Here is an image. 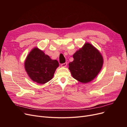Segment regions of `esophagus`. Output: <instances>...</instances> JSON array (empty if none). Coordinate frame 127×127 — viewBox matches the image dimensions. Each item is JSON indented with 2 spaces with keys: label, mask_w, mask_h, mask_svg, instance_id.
<instances>
[{
  "label": "esophagus",
  "mask_w": 127,
  "mask_h": 127,
  "mask_svg": "<svg viewBox=\"0 0 127 127\" xmlns=\"http://www.w3.org/2000/svg\"><path fill=\"white\" fill-rule=\"evenodd\" d=\"M66 66H67V63H64L61 64V66L63 67H65Z\"/></svg>",
  "instance_id": "34e87169"
}]
</instances>
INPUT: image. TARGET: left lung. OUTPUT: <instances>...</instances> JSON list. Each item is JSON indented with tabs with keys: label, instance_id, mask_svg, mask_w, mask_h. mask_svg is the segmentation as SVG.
Wrapping results in <instances>:
<instances>
[{
	"label": "left lung",
	"instance_id": "left-lung-1",
	"mask_svg": "<svg viewBox=\"0 0 127 127\" xmlns=\"http://www.w3.org/2000/svg\"><path fill=\"white\" fill-rule=\"evenodd\" d=\"M74 61L69 63L71 76L82 83L93 80L102 69L103 59L101 53L89 43H85L82 47L73 55Z\"/></svg>",
	"mask_w": 127,
	"mask_h": 127
}]
</instances>
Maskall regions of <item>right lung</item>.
Listing matches in <instances>:
<instances>
[{
    "label": "right lung",
    "instance_id": "right-lung-1",
    "mask_svg": "<svg viewBox=\"0 0 127 127\" xmlns=\"http://www.w3.org/2000/svg\"><path fill=\"white\" fill-rule=\"evenodd\" d=\"M25 69L33 81L44 84L52 79L59 64L56 60H52L49 56L37 47L33 48L27 56Z\"/></svg>",
    "mask_w": 127,
    "mask_h": 127
}]
</instances>
